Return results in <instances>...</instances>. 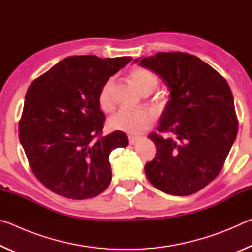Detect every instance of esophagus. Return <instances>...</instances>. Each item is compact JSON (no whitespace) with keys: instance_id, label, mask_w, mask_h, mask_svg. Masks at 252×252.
I'll return each mask as SVG.
<instances>
[{"instance_id":"1","label":"esophagus","mask_w":252,"mask_h":252,"mask_svg":"<svg viewBox=\"0 0 252 252\" xmlns=\"http://www.w3.org/2000/svg\"><path fill=\"white\" fill-rule=\"evenodd\" d=\"M138 140H139V136H133V135L129 136V143L132 144V146L138 142Z\"/></svg>"}]
</instances>
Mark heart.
<instances>
[{
    "label": "heart",
    "instance_id": "1",
    "mask_svg": "<svg viewBox=\"0 0 252 252\" xmlns=\"http://www.w3.org/2000/svg\"><path fill=\"white\" fill-rule=\"evenodd\" d=\"M130 79L134 87L142 95H149L156 90L159 79L150 70L141 66H134L130 71ZM113 79L106 80L99 93V105L101 110L110 111L113 108L112 99ZM153 123V116L147 110L121 109L114 112L108 119V126L116 131H122L130 134L141 133L149 129Z\"/></svg>",
    "mask_w": 252,
    "mask_h": 252
}]
</instances>
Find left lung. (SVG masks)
<instances>
[{
    "label": "left lung",
    "instance_id": "8db88e82",
    "mask_svg": "<svg viewBox=\"0 0 252 252\" xmlns=\"http://www.w3.org/2000/svg\"><path fill=\"white\" fill-rule=\"evenodd\" d=\"M134 62L159 75L170 91L157 130L172 136L149 134L157 153L144 167L148 180L168 194L198 192L218 176L237 136L227 81L202 60L183 52H158Z\"/></svg>",
    "mask_w": 252,
    "mask_h": 252
}]
</instances>
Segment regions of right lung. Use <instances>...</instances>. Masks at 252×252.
<instances>
[{
    "mask_svg": "<svg viewBox=\"0 0 252 252\" xmlns=\"http://www.w3.org/2000/svg\"><path fill=\"white\" fill-rule=\"evenodd\" d=\"M131 57H69L35 79L25 94L20 142L35 177L62 197H96L112 178L109 156L127 147L122 131L99 136L105 117L101 88Z\"/></svg>",
    "mask_w": 252,
    "mask_h": 252,
    "instance_id": "obj_1",
    "label": "right lung"
}]
</instances>
